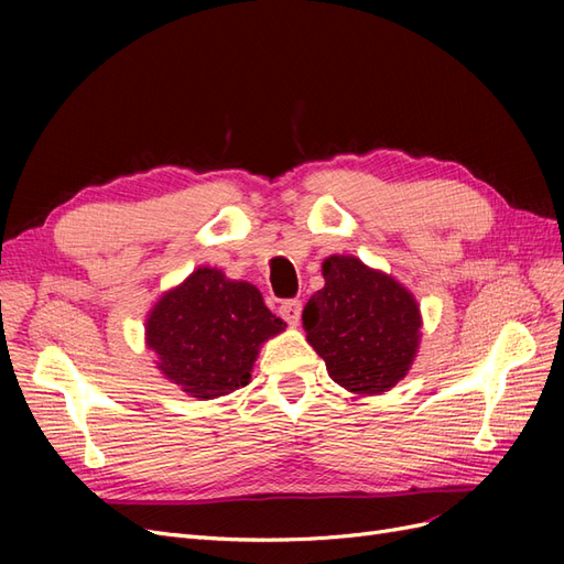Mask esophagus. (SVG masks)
Instances as JSON below:
<instances>
[{
	"label": "esophagus",
	"instance_id": "obj_1",
	"mask_svg": "<svg viewBox=\"0 0 564 564\" xmlns=\"http://www.w3.org/2000/svg\"><path fill=\"white\" fill-rule=\"evenodd\" d=\"M280 315L286 319L289 327H299V322H301V301H296V299L284 301L280 305Z\"/></svg>",
	"mask_w": 564,
	"mask_h": 564
}]
</instances>
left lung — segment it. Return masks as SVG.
<instances>
[{
	"instance_id": "obj_1",
	"label": "left lung",
	"mask_w": 564,
	"mask_h": 564,
	"mask_svg": "<svg viewBox=\"0 0 564 564\" xmlns=\"http://www.w3.org/2000/svg\"><path fill=\"white\" fill-rule=\"evenodd\" d=\"M322 275L324 286L303 308L308 344L346 390L357 395L390 390L404 379L419 350L416 299L355 256H329Z\"/></svg>"
}]
</instances>
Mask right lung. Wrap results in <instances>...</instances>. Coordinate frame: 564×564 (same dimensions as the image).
<instances>
[{
	"mask_svg": "<svg viewBox=\"0 0 564 564\" xmlns=\"http://www.w3.org/2000/svg\"><path fill=\"white\" fill-rule=\"evenodd\" d=\"M284 327L253 284L202 265L155 303L145 344L164 379L191 398L214 400L249 383L261 344Z\"/></svg>",
	"mask_w": 564,
	"mask_h": 564,
	"instance_id": "1",
	"label": "right lung"
}]
</instances>
